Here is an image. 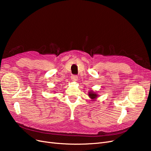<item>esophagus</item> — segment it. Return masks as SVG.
Returning a JSON list of instances; mask_svg holds the SVG:
<instances>
[{
    "instance_id": "obj_1",
    "label": "esophagus",
    "mask_w": 151,
    "mask_h": 151,
    "mask_svg": "<svg viewBox=\"0 0 151 151\" xmlns=\"http://www.w3.org/2000/svg\"><path fill=\"white\" fill-rule=\"evenodd\" d=\"M71 78H72V80L77 81V76L76 75H72V76H71Z\"/></svg>"
}]
</instances>
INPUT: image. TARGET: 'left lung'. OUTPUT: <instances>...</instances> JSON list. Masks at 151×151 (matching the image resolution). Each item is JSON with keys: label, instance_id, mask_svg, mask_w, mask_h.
I'll list each match as a JSON object with an SVG mask.
<instances>
[{"label": "left lung", "instance_id": "obj_1", "mask_svg": "<svg viewBox=\"0 0 151 151\" xmlns=\"http://www.w3.org/2000/svg\"><path fill=\"white\" fill-rule=\"evenodd\" d=\"M89 96L91 99H92L93 100H94L95 99H96L98 98V94L96 93H95L94 92H93V91L91 90V91H89V93L88 94Z\"/></svg>", "mask_w": 151, "mask_h": 151}]
</instances>
